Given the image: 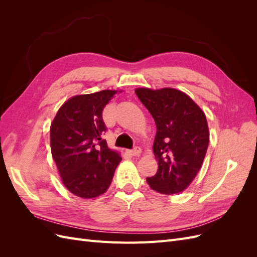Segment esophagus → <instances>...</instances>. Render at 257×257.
<instances>
[{"label": "esophagus", "instance_id": "34e87169", "mask_svg": "<svg viewBox=\"0 0 257 257\" xmlns=\"http://www.w3.org/2000/svg\"><path fill=\"white\" fill-rule=\"evenodd\" d=\"M141 152H142V149L139 147H135L134 149L127 151V153L131 154V155H133V157H138V155H141Z\"/></svg>", "mask_w": 257, "mask_h": 257}]
</instances>
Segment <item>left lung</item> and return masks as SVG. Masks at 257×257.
<instances>
[{"label":"left lung","mask_w":257,"mask_h":257,"mask_svg":"<svg viewBox=\"0 0 257 257\" xmlns=\"http://www.w3.org/2000/svg\"><path fill=\"white\" fill-rule=\"evenodd\" d=\"M135 93L157 124L153 153L159 168L147 182L161 194L180 193L203 165L209 144L206 115L189 95L176 89L138 88Z\"/></svg>","instance_id":"1"}]
</instances>
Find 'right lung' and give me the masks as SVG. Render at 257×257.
<instances>
[{"instance_id": "add662e5", "label": "right lung", "mask_w": 257, "mask_h": 257, "mask_svg": "<svg viewBox=\"0 0 257 257\" xmlns=\"http://www.w3.org/2000/svg\"><path fill=\"white\" fill-rule=\"evenodd\" d=\"M116 91L76 95L61 106L50 127L51 154L62 182L74 195L93 198L104 194L122 158L102 135L103 110Z\"/></svg>"}]
</instances>
